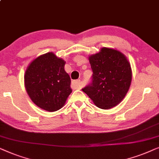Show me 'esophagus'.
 Instances as JSON below:
<instances>
[{
  "instance_id": "obj_1",
  "label": "esophagus",
  "mask_w": 159,
  "mask_h": 159,
  "mask_svg": "<svg viewBox=\"0 0 159 159\" xmlns=\"http://www.w3.org/2000/svg\"><path fill=\"white\" fill-rule=\"evenodd\" d=\"M72 87L73 89H79L80 88V80H73Z\"/></svg>"
}]
</instances>
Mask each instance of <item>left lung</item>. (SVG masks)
I'll list each match as a JSON object with an SVG mask.
<instances>
[{
    "label": "left lung",
    "mask_w": 159,
    "mask_h": 159,
    "mask_svg": "<svg viewBox=\"0 0 159 159\" xmlns=\"http://www.w3.org/2000/svg\"><path fill=\"white\" fill-rule=\"evenodd\" d=\"M89 60L93 70L92 82L83 91L99 108H113L123 100L130 86V63L123 53L109 48H102Z\"/></svg>",
    "instance_id": "left-lung-1"
}]
</instances>
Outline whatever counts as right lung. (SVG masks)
Returning <instances> with one entry per match:
<instances>
[{"label": "right lung", "instance_id": "1", "mask_svg": "<svg viewBox=\"0 0 159 159\" xmlns=\"http://www.w3.org/2000/svg\"><path fill=\"white\" fill-rule=\"evenodd\" d=\"M66 61L50 52L36 57L24 74V86L34 104L44 110L55 111L66 104L72 92Z\"/></svg>", "mask_w": 159, "mask_h": 159}]
</instances>
